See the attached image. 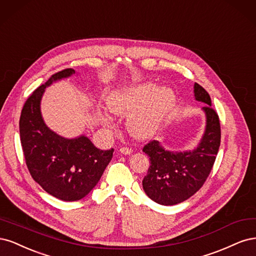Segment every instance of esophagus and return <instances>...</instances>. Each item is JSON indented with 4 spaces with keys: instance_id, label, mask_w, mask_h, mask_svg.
<instances>
[{
    "instance_id": "esophagus-1",
    "label": "esophagus",
    "mask_w": 256,
    "mask_h": 256,
    "mask_svg": "<svg viewBox=\"0 0 256 256\" xmlns=\"http://www.w3.org/2000/svg\"><path fill=\"white\" fill-rule=\"evenodd\" d=\"M119 152L121 153V154H124V155H130L132 152V149H130V148H126V146H123V148H121V149L119 150Z\"/></svg>"
}]
</instances>
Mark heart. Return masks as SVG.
<instances>
[{
  "instance_id": "obj_1",
  "label": "heart",
  "mask_w": 256,
  "mask_h": 256,
  "mask_svg": "<svg viewBox=\"0 0 256 256\" xmlns=\"http://www.w3.org/2000/svg\"><path fill=\"white\" fill-rule=\"evenodd\" d=\"M176 96L169 86L158 87L146 82L112 92L107 107L116 117H126L128 133L137 139L149 138L156 133L173 110Z\"/></svg>"
}]
</instances>
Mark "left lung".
Segmentation results:
<instances>
[{
    "label": "left lung",
    "instance_id": "1",
    "mask_svg": "<svg viewBox=\"0 0 256 256\" xmlns=\"http://www.w3.org/2000/svg\"><path fill=\"white\" fill-rule=\"evenodd\" d=\"M194 98L205 106L206 124L200 142L194 150L174 152L164 149L158 140L144 146L150 167L142 180L146 196L162 205H174L194 196L208 178L220 146V122L212 108L210 96L199 84L194 86Z\"/></svg>",
    "mask_w": 256,
    "mask_h": 256
}]
</instances>
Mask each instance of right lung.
Returning a JSON list of instances; mask_svg holds the SVG:
<instances>
[{
  "mask_svg": "<svg viewBox=\"0 0 256 256\" xmlns=\"http://www.w3.org/2000/svg\"><path fill=\"white\" fill-rule=\"evenodd\" d=\"M74 73L73 69H64L39 86L24 104L19 122L22 150L32 178L62 201H78L92 192L114 153V149H98L85 135L64 138L44 121L40 103L46 88Z\"/></svg>",
  "mask_w": 256,
  "mask_h": 256,
  "instance_id": "add662e5",
  "label": "right lung"
}]
</instances>
